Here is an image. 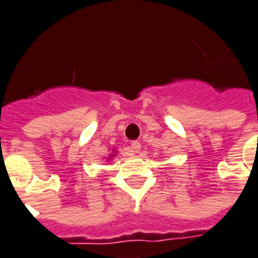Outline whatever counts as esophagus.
I'll use <instances>...</instances> for the list:
<instances>
[{
  "label": "esophagus",
  "instance_id": "34e87169",
  "mask_svg": "<svg viewBox=\"0 0 258 258\" xmlns=\"http://www.w3.org/2000/svg\"><path fill=\"white\" fill-rule=\"evenodd\" d=\"M140 147H142V146H140V143L139 142H133V143H131V152H139L140 151Z\"/></svg>",
  "mask_w": 258,
  "mask_h": 258
}]
</instances>
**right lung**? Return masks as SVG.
<instances>
[{
  "mask_svg": "<svg viewBox=\"0 0 258 258\" xmlns=\"http://www.w3.org/2000/svg\"><path fill=\"white\" fill-rule=\"evenodd\" d=\"M111 156H114V155H112V154H111V155H110V158H111Z\"/></svg>",
  "mask_w": 258,
  "mask_h": 258,
  "instance_id": "right-lung-1",
  "label": "right lung"
}]
</instances>
